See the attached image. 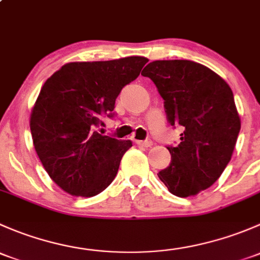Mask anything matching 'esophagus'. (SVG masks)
<instances>
[{"instance_id":"esophagus-1","label":"esophagus","mask_w":260,"mask_h":260,"mask_svg":"<svg viewBox=\"0 0 260 260\" xmlns=\"http://www.w3.org/2000/svg\"><path fill=\"white\" fill-rule=\"evenodd\" d=\"M136 143L142 147H151L152 146V141L151 140H146V141H138L136 140Z\"/></svg>"}]
</instances>
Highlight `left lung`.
I'll return each instance as SVG.
<instances>
[{
  "instance_id": "8db88e82",
  "label": "left lung",
  "mask_w": 260,
  "mask_h": 260,
  "mask_svg": "<svg viewBox=\"0 0 260 260\" xmlns=\"http://www.w3.org/2000/svg\"><path fill=\"white\" fill-rule=\"evenodd\" d=\"M156 84L171 125H182L181 142L167 147L171 162L158 172L179 198L210 187L233 156L240 117L229 84L208 67L190 60H156L143 69Z\"/></svg>"
}]
</instances>
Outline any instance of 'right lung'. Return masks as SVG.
<instances>
[{
	"mask_svg": "<svg viewBox=\"0 0 260 260\" xmlns=\"http://www.w3.org/2000/svg\"><path fill=\"white\" fill-rule=\"evenodd\" d=\"M147 61L128 56L68 62L44 83L31 111V136L44 169L65 192L91 198L114 180L132 141L102 136L95 128Z\"/></svg>",
	"mask_w": 260,
	"mask_h": 260,
	"instance_id": "add662e5",
	"label": "right lung"
}]
</instances>
